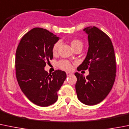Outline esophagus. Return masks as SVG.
<instances>
[{"instance_id":"34e87169","label":"esophagus","mask_w":129,"mask_h":129,"mask_svg":"<svg viewBox=\"0 0 129 129\" xmlns=\"http://www.w3.org/2000/svg\"><path fill=\"white\" fill-rule=\"evenodd\" d=\"M66 74H67V76H70V75L72 74V73L70 72H66Z\"/></svg>"}]
</instances>
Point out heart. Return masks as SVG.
I'll return each instance as SVG.
<instances>
[{
    "label": "heart",
    "mask_w": 129,
    "mask_h": 129,
    "mask_svg": "<svg viewBox=\"0 0 129 129\" xmlns=\"http://www.w3.org/2000/svg\"><path fill=\"white\" fill-rule=\"evenodd\" d=\"M71 47H72L73 49H74L75 48H76L79 45L82 46V43L81 41L78 40L77 39H73L71 41ZM60 46L59 42H57L55 44L53 45V53H56L57 52L58 49V47ZM58 67L60 69H62L63 70H71V68H72V65L70 63L69 61L65 60H61L58 62Z\"/></svg>",
    "instance_id": "1"
}]
</instances>
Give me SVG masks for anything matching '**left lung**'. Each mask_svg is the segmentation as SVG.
<instances>
[{"instance_id": "obj_1", "label": "left lung", "mask_w": 129, "mask_h": 129, "mask_svg": "<svg viewBox=\"0 0 129 129\" xmlns=\"http://www.w3.org/2000/svg\"><path fill=\"white\" fill-rule=\"evenodd\" d=\"M87 35V55L77 71L88 69L86 77L76 72V90L79 100L86 105L102 102L109 94L116 76V60L113 44L107 35L95 26L84 29Z\"/></svg>"}]
</instances>
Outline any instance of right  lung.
Wrapping results in <instances>:
<instances>
[{
  "label": "right lung",
  "instance_id": "right-lung-1",
  "mask_svg": "<svg viewBox=\"0 0 129 129\" xmlns=\"http://www.w3.org/2000/svg\"><path fill=\"white\" fill-rule=\"evenodd\" d=\"M60 38L45 29L35 27L23 36L16 52V74L21 91L32 103L48 107L57 102V91L66 80L64 71L51 74L45 70L53 58Z\"/></svg>",
  "mask_w": 129,
  "mask_h": 129
}]
</instances>
